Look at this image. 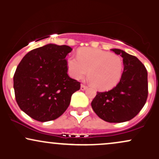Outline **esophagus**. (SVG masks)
<instances>
[{
  "label": "esophagus",
  "mask_w": 159,
  "mask_h": 159,
  "mask_svg": "<svg viewBox=\"0 0 159 159\" xmlns=\"http://www.w3.org/2000/svg\"><path fill=\"white\" fill-rule=\"evenodd\" d=\"M81 90H85L87 89V86L84 84H81V87H80Z\"/></svg>",
  "instance_id": "1"
}]
</instances>
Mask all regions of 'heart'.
<instances>
[{
	"label": "heart",
	"instance_id": "heart-1",
	"mask_svg": "<svg viewBox=\"0 0 159 159\" xmlns=\"http://www.w3.org/2000/svg\"><path fill=\"white\" fill-rule=\"evenodd\" d=\"M76 57L70 56L67 64L70 76L80 80L89 70V79L98 90L112 89L122 76L123 64L118 56L93 48H85L77 52Z\"/></svg>",
	"mask_w": 159,
	"mask_h": 159
}]
</instances>
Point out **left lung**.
<instances>
[{
	"label": "left lung",
	"mask_w": 159,
	"mask_h": 159,
	"mask_svg": "<svg viewBox=\"0 0 159 159\" xmlns=\"http://www.w3.org/2000/svg\"><path fill=\"white\" fill-rule=\"evenodd\" d=\"M123 58L124 70L119 83L107 92H98L92 101L94 113L108 122H124L140 113L148 97L147 70L137 57L112 49Z\"/></svg>",
	"instance_id": "8db88e82"
}]
</instances>
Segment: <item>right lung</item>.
I'll return each mask as SVG.
<instances>
[{
	"instance_id": "1",
	"label": "right lung",
	"mask_w": 159,
	"mask_h": 159,
	"mask_svg": "<svg viewBox=\"0 0 159 159\" xmlns=\"http://www.w3.org/2000/svg\"><path fill=\"white\" fill-rule=\"evenodd\" d=\"M68 46L48 44L23 57L13 76L19 108L39 122L56 119L67 110L80 83L67 74Z\"/></svg>"
}]
</instances>
